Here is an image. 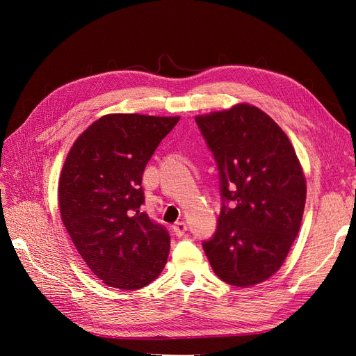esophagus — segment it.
Here are the masks:
<instances>
[{"instance_id":"obj_1","label":"esophagus","mask_w":356,"mask_h":356,"mask_svg":"<svg viewBox=\"0 0 356 356\" xmlns=\"http://www.w3.org/2000/svg\"><path fill=\"white\" fill-rule=\"evenodd\" d=\"M172 230H174V233L179 238V236H182L187 232V224L184 221H179L174 225V227H172Z\"/></svg>"}]
</instances>
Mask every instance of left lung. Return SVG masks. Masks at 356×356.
I'll return each mask as SVG.
<instances>
[{"label":"left lung","mask_w":356,"mask_h":356,"mask_svg":"<svg viewBox=\"0 0 356 356\" xmlns=\"http://www.w3.org/2000/svg\"><path fill=\"white\" fill-rule=\"evenodd\" d=\"M217 161L221 212L202 246L215 275L246 288L282 266L296 241L306 203V179L285 132L257 106L197 115Z\"/></svg>","instance_id":"left-lung-1"}]
</instances>
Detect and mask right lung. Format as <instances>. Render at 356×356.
Segmentation results:
<instances>
[{
	"mask_svg": "<svg viewBox=\"0 0 356 356\" xmlns=\"http://www.w3.org/2000/svg\"><path fill=\"white\" fill-rule=\"evenodd\" d=\"M178 120L108 114L70 149L59 179L60 217L84 263L106 285L139 289L166 264L170 238L141 211L143 174Z\"/></svg>",
	"mask_w": 356,
	"mask_h": 356,
	"instance_id": "obj_1",
	"label": "right lung"
}]
</instances>
